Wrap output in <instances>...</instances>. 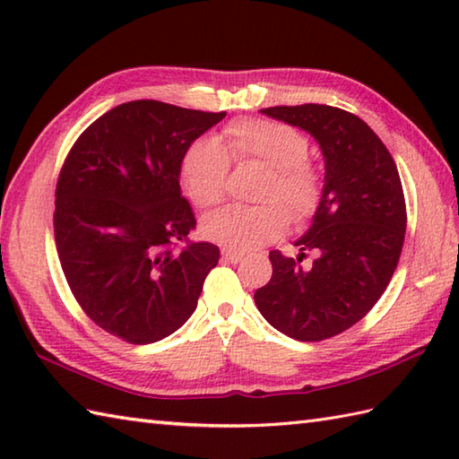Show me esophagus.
<instances>
[{"label": "esophagus", "instance_id": "1", "mask_svg": "<svg viewBox=\"0 0 459 459\" xmlns=\"http://www.w3.org/2000/svg\"><path fill=\"white\" fill-rule=\"evenodd\" d=\"M222 256H224V260L232 262V264H238V262L245 260V255H242V252H237V250H224Z\"/></svg>", "mask_w": 459, "mask_h": 459}]
</instances>
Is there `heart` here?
I'll return each mask as SVG.
<instances>
[{
  "label": "heart",
  "instance_id": "obj_1",
  "mask_svg": "<svg viewBox=\"0 0 459 459\" xmlns=\"http://www.w3.org/2000/svg\"><path fill=\"white\" fill-rule=\"evenodd\" d=\"M222 140L224 148L211 135H201L183 153L181 181L197 207L211 209L222 201L229 158L237 163L258 161L266 165L268 173L258 189L262 203L209 214L201 224L204 237L229 250L248 252L276 240L290 217L296 222L314 217L324 183L316 165L306 158L309 142L304 134L288 124L245 118L230 122Z\"/></svg>",
  "mask_w": 459,
  "mask_h": 459
}]
</instances>
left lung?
Wrapping results in <instances>:
<instances>
[{"mask_svg":"<svg viewBox=\"0 0 459 459\" xmlns=\"http://www.w3.org/2000/svg\"><path fill=\"white\" fill-rule=\"evenodd\" d=\"M260 112L314 135L325 183L311 227L296 240L298 258L272 250V278L255 301L284 335L324 341L355 325L385 294L404 245L403 183L386 145L355 114L325 104ZM307 251L316 258L301 267Z\"/></svg>","mask_w":459,"mask_h":459,"instance_id":"obj_1","label":"left lung"}]
</instances>
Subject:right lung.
<instances>
[{
	"label": "right lung",
	"instance_id": "add662e5",
	"mask_svg": "<svg viewBox=\"0 0 459 459\" xmlns=\"http://www.w3.org/2000/svg\"><path fill=\"white\" fill-rule=\"evenodd\" d=\"M227 112L158 100L116 106L68 152L55 191V242L73 296L96 325L134 345L187 321L221 252L189 242L181 195L189 143Z\"/></svg>",
	"mask_w": 459,
	"mask_h": 459
}]
</instances>
